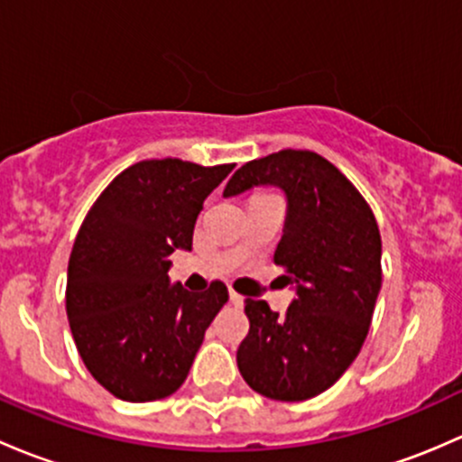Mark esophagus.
Here are the masks:
<instances>
[{"label": "esophagus", "instance_id": "1", "mask_svg": "<svg viewBox=\"0 0 462 462\" xmlns=\"http://www.w3.org/2000/svg\"><path fill=\"white\" fill-rule=\"evenodd\" d=\"M229 300H231V304H236V307H242V304H245V298H242L240 293H236V291L229 293Z\"/></svg>", "mask_w": 462, "mask_h": 462}]
</instances>
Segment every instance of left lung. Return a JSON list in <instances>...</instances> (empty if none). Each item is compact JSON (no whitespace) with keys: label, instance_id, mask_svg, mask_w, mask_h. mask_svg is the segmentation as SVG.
<instances>
[{"label":"left lung","instance_id":"8db88e82","mask_svg":"<svg viewBox=\"0 0 462 462\" xmlns=\"http://www.w3.org/2000/svg\"><path fill=\"white\" fill-rule=\"evenodd\" d=\"M275 187L287 198L273 263L296 298L287 313L246 300L249 334L237 346V369L271 401L318 396L349 369L367 337L383 284L380 231L354 184L311 151H278L233 173L225 198Z\"/></svg>","mask_w":462,"mask_h":462}]
</instances>
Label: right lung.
<instances>
[{
    "label": "right lung",
    "mask_w": 462,
    "mask_h": 462,
    "mask_svg": "<svg viewBox=\"0 0 462 462\" xmlns=\"http://www.w3.org/2000/svg\"><path fill=\"white\" fill-rule=\"evenodd\" d=\"M236 164L144 160L122 171L75 237L66 313L84 365L120 401L149 402L182 387L204 331L229 291L171 284L169 255L191 251L208 193Z\"/></svg>",
    "instance_id": "1"
}]
</instances>
